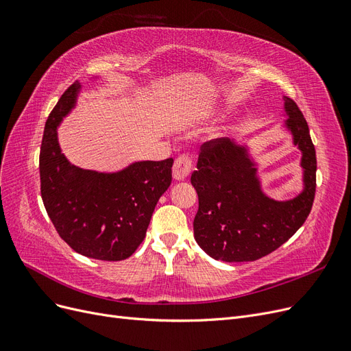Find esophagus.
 <instances>
[{
    "label": "esophagus",
    "mask_w": 351,
    "mask_h": 351,
    "mask_svg": "<svg viewBox=\"0 0 351 351\" xmlns=\"http://www.w3.org/2000/svg\"><path fill=\"white\" fill-rule=\"evenodd\" d=\"M190 171H192V158L186 154L180 155L176 159L174 167H173L174 180H184L190 174Z\"/></svg>",
    "instance_id": "esophagus-1"
}]
</instances>
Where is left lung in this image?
<instances>
[{
	"instance_id": "left-lung-1",
	"label": "left lung",
	"mask_w": 351,
	"mask_h": 351,
	"mask_svg": "<svg viewBox=\"0 0 351 351\" xmlns=\"http://www.w3.org/2000/svg\"><path fill=\"white\" fill-rule=\"evenodd\" d=\"M284 127L302 152L303 190L293 199L263 193L258 167L246 145L227 137L200 147L192 182L199 196L195 239L210 258L249 262L277 250L309 217L316 189V154L309 127L295 102L284 97Z\"/></svg>"
}]
</instances>
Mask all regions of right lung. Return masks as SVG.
<instances>
[{"label":"right lung","mask_w":351,"mask_h":351,"mask_svg":"<svg viewBox=\"0 0 351 351\" xmlns=\"http://www.w3.org/2000/svg\"><path fill=\"white\" fill-rule=\"evenodd\" d=\"M82 84L61 95L45 123L39 155L40 195L60 237L83 256L123 261L139 247L154 209L171 184L174 159L137 161L117 173L70 164L57 127L76 107Z\"/></svg>","instance_id":"1"}]
</instances>
